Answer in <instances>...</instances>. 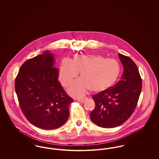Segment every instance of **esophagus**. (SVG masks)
<instances>
[{
	"label": "esophagus",
	"mask_w": 159,
	"mask_h": 159,
	"mask_svg": "<svg viewBox=\"0 0 159 159\" xmlns=\"http://www.w3.org/2000/svg\"><path fill=\"white\" fill-rule=\"evenodd\" d=\"M86 98H79L78 99V101H79V102H84V101H86Z\"/></svg>",
	"instance_id": "1"
}]
</instances>
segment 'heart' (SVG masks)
<instances>
[{
    "label": "heart",
    "mask_w": 159,
    "mask_h": 159,
    "mask_svg": "<svg viewBox=\"0 0 159 159\" xmlns=\"http://www.w3.org/2000/svg\"><path fill=\"white\" fill-rule=\"evenodd\" d=\"M120 73V66L115 60L95 54H77L70 61H61L59 79L62 86L68 88L80 73L81 80L70 89L73 95L80 96L88 89L93 92L106 91L116 82Z\"/></svg>",
    "instance_id": "obj_1"
}]
</instances>
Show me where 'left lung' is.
<instances>
[{
	"label": "left lung",
	"mask_w": 159,
	"mask_h": 159,
	"mask_svg": "<svg viewBox=\"0 0 159 159\" xmlns=\"http://www.w3.org/2000/svg\"><path fill=\"white\" fill-rule=\"evenodd\" d=\"M118 55L124 69L121 79L92 97L95 107L90 114L91 120L105 128L117 127L128 119L136 108L142 89V79L135 63L127 56Z\"/></svg>",
	"instance_id": "1"
}]
</instances>
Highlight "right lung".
<instances>
[{
	"mask_svg": "<svg viewBox=\"0 0 159 159\" xmlns=\"http://www.w3.org/2000/svg\"><path fill=\"white\" fill-rule=\"evenodd\" d=\"M46 51L25 61L15 78V89L26 119L43 129L62 126L69 117L73 101L58 81L59 70L53 55Z\"/></svg>",
	"mask_w": 159,
	"mask_h": 159,
	"instance_id": "right-lung-1",
	"label": "right lung"
}]
</instances>
